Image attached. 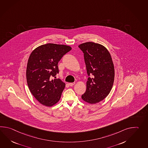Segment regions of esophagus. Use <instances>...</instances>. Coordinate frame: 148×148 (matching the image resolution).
<instances>
[{
    "mask_svg": "<svg viewBox=\"0 0 148 148\" xmlns=\"http://www.w3.org/2000/svg\"><path fill=\"white\" fill-rule=\"evenodd\" d=\"M75 84V82H74V83H69V86H74Z\"/></svg>",
    "mask_w": 148,
    "mask_h": 148,
    "instance_id": "1",
    "label": "esophagus"
}]
</instances>
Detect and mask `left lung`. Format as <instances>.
Here are the masks:
<instances>
[{"instance_id":"1","label":"left lung","mask_w":148,"mask_h":148,"mask_svg":"<svg viewBox=\"0 0 148 148\" xmlns=\"http://www.w3.org/2000/svg\"><path fill=\"white\" fill-rule=\"evenodd\" d=\"M79 47L84 53L88 75L86 91L81 96L86 102L95 104L108 95L114 84L115 69L112 57L105 47L87 42Z\"/></svg>"}]
</instances>
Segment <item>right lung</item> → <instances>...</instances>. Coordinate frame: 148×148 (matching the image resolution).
<instances>
[{"instance_id":"obj_1","label":"right lung","mask_w":148,"mask_h":148,"mask_svg":"<svg viewBox=\"0 0 148 148\" xmlns=\"http://www.w3.org/2000/svg\"><path fill=\"white\" fill-rule=\"evenodd\" d=\"M72 48L47 43L30 54L26 67V81L30 92L43 105L51 107L59 101L65 83L59 79L51 80L59 73L58 63Z\"/></svg>"}]
</instances>
